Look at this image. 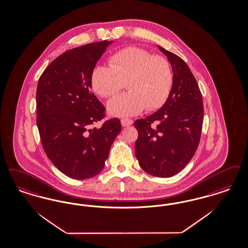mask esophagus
I'll return each instance as SVG.
<instances>
[{
	"label": "esophagus",
	"mask_w": 248,
	"mask_h": 248,
	"mask_svg": "<svg viewBox=\"0 0 248 248\" xmlns=\"http://www.w3.org/2000/svg\"><path fill=\"white\" fill-rule=\"evenodd\" d=\"M121 124H122V126H128L131 125L133 124V120L131 119H122L121 120Z\"/></svg>",
	"instance_id": "obj_1"
}]
</instances>
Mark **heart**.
Segmentation results:
<instances>
[{"instance_id": "b5f03b06", "label": "heart", "mask_w": 248, "mask_h": 248, "mask_svg": "<svg viewBox=\"0 0 248 248\" xmlns=\"http://www.w3.org/2000/svg\"><path fill=\"white\" fill-rule=\"evenodd\" d=\"M91 86L102 98L115 95L126 83L128 92L109 100V114L126 117L161 107L168 98L172 72L168 60L138 47H129L111 56L109 66L99 64L91 73Z\"/></svg>"}]
</instances>
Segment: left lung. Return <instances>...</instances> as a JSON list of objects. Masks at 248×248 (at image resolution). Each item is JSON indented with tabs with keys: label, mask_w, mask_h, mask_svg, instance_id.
Here are the masks:
<instances>
[{
	"label": "left lung",
	"mask_w": 248,
	"mask_h": 248,
	"mask_svg": "<svg viewBox=\"0 0 248 248\" xmlns=\"http://www.w3.org/2000/svg\"><path fill=\"white\" fill-rule=\"evenodd\" d=\"M158 48L170 62L172 86L159 110L134 123L139 132L135 152L146 172L164 178L177 174L195 155L204 107L197 80L186 62L160 46Z\"/></svg>",
	"instance_id": "1"
}]
</instances>
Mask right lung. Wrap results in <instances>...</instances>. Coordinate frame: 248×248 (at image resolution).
I'll return each mask as SVG.
<instances>
[{
	"instance_id": "add662e5",
	"label": "right lung",
	"mask_w": 248,
	"mask_h": 248,
	"mask_svg": "<svg viewBox=\"0 0 248 248\" xmlns=\"http://www.w3.org/2000/svg\"><path fill=\"white\" fill-rule=\"evenodd\" d=\"M112 41L67 50L40 76L36 101L37 125L43 149L56 168L70 178L89 179L104 168L122 125L117 118L100 128L105 108L91 92V73Z\"/></svg>"
}]
</instances>
